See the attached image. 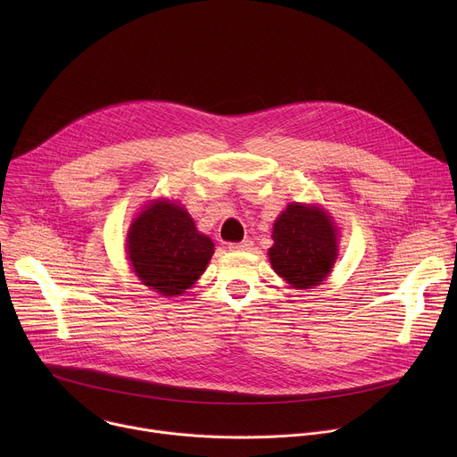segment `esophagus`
Instances as JSON below:
<instances>
[{
    "label": "esophagus",
    "instance_id": "obj_1",
    "mask_svg": "<svg viewBox=\"0 0 457 457\" xmlns=\"http://www.w3.org/2000/svg\"><path fill=\"white\" fill-rule=\"evenodd\" d=\"M253 247L251 240H242V242H233L229 244V251H247Z\"/></svg>",
    "mask_w": 457,
    "mask_h": 457
}]
</instances>
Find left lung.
<instances>
[{
	"label": "left lung",
	"instance_id": "left-lung-1",
	"mask_svg": "<svg viewBox=\"0 0 457 457\" xmlns=\"http://www.w3.org/2000/svg\"><path fill=\"white\" fill-rule=\"evenodd\" d=\"M270 260L273 270L296 289H311L331 273L337 229L321 208L289 204L273 226Z\"/></svg>",
	"mask_w": 457,
	"mask_h": 457
}]
</instances>
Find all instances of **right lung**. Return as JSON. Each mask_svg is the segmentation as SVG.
<instances>
[{
	"instance_id": "obj_1",
	"label": "right lung",
	"mask_w": 457,
	"mask_h": 457,
	"mask_svg": "<svg viewBox=\"0 0 457 457\" xmlns=\"http://www.w3.org/2000/svg\"><path fill=\"white\" fill-rule=\"evenodd\" d=\"M126 245L136 275L162 296L191 287L213 254V242L197 231L187 212L166 201L150 204L132 222Z\"/></svg>"
}]
</instances>
